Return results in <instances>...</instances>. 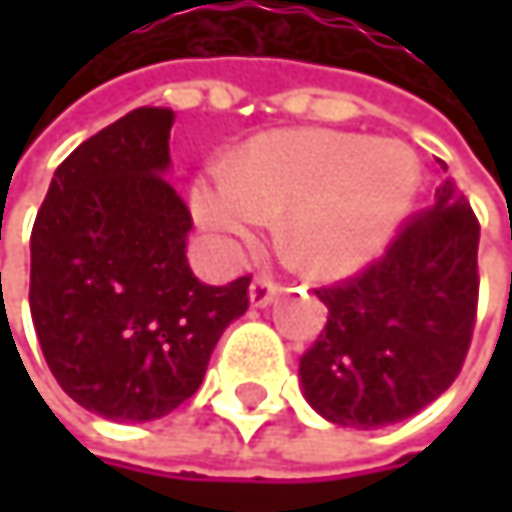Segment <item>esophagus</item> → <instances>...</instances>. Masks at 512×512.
Here are the masks:
<instances>
[{
  "instance_id": "obj_1",
  "label": "esophagus",
  "mask_w": 512,
  "mask_h": 512,
  "mask_svg": "<svg viewBox=\"0 0 512 512\" xmlns=\"http://www.w3.org/2000/svg\"><path fill=\"white\" fill-rule=\"evenodd\" d=\"M275 293H278V284H275L269 275H257L255 281H252L249 299H252L255 308H263V305H269V302L275 299Z\"/></svg>"
}]
</instances>
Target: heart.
I'll list each match as a JSON object with an SVG mask.
<instances>
[{
	"instance_id": "heart-1",
	"label": "heart",
	"mask_w": 512,
	"mask_h": 512,
	"mask_svg": "<svg viewBox=\"0 0 512 512\" xmlns=\"http://www.w3.org/2000/svg\"><path fill=\"white\" fill-rule=\"evenodd\" d=\"M418 159L397 142L338 130H293L252 142L231 171L195 183V219L222 246L252 240L269 216L299 266L341 278L379 255L403 222Z\"/></svg>"
}]
</instances>
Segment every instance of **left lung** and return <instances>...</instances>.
I'll use <instances>...</instances> for the list:
<instances>
[{"mask_svg": "<svg viewBox=\"0 0 512 512\" xmlns=\"http://www.w3.org/2000/svg\"><path fill=\"white\" fill-rule=\"evenodd\" d=\"M448 171V165H445ZM480 222L454 177L385 252L326 284V329L299 358L308 403L338 427L397 424L460 376L477 320Z\"/></svg>", "mask_w": 512, "mask_h": 512, "instance_id": "1", "label": "left lung"}]
</instances>
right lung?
Wrapping results in <instances>:
<instances>
[{
  "mask_svg": "<svg viewBox=\"0 0 512 512\" xmlns=\"http://www.w3.org/2000/svg\"><path fill=\"white\" fill-rule=\"evenodd\" d=\"M171 109H136L67 156L32 228L29 308L55 382L109 421H154L189 400L213 347L249 308L186 260L192 213L162 177Z\"/></svg>",
  "mask_w": 512,
  "mask_h": 512,
  "instance_id": "add662e5",
  "label": "right lung"
}]
</instances>
